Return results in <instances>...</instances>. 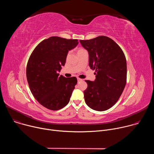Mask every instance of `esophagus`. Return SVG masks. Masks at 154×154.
I'll list each match as a JSON object with an SVG mask.
<instances>
[{"instance_id": "1", "label": "esophagus", "mask_w": 154, "mask_h": 154, "mask_svg": "<svg viewBox=\"0 0 154 154\" xmlns=\"http://www.w3.org/2000/svg\"><path fill=\"white\" fill-rule=\"evenodd\" d=\"M82 79H80V78H77V81L78 82H80V81H82Z\"/></svg>"}]
</instances>
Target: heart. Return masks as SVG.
<instances>
[{
    "label": "heart",
    "instance_id": "heart-1",
    "mask_svg": "<svg viewBox=\"0 0 154 154\" xmlns=\"http://www.w3.org/2000/svg\"><path fill=\"white\" fill-rule=\"evenodd\" d=\"M85 51V50L84 49H82V48H79L77 51V53L80 52H82V51Z\"/></svg>",
    "mask_w": 154,
    "mask_h": 154
}]
</instances>
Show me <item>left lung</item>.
Segmentation results:
<instances>
[{
    "instance_id": "obj_1",
    "label": "left lung",
    "mask_w": 154,
    "mask_h": 154,
    "mask_svg": "<svg viewBox=\"0 0 154 154\" xmlns=\"http://www.w3.org/2000/svg\"><path fill=\"white\" fill-rule=\"evenodd\" d=\"M89 54V66L96 70L94 82L88 84L84 93L86 105L102 112L118 100L127 81V62L121 48L111 38L99 36L90 40H80Z\"/></svg>"
}]
</instances>
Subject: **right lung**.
Segmentation results:
<instances>
[{
  "label": "right lung",
  "instance_id": "add662e5",
  "mask_svg": "<svg viewBox=\"0 0 154 154\" xmlns=\"http://www.w3.org/2000/svg\"><path fill=\"white\" fill-rule=\"evenodd\" d=\"M77 39L52 36L44 39L32 52L27 65L30 90L36 100L51 110L66 105L77 83V78L59 76L68 51L78 45Z\"/></svg>",
  "mask_w": 154,
  "mask_h": 154
}]
</instances>
